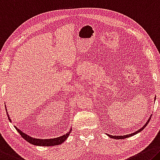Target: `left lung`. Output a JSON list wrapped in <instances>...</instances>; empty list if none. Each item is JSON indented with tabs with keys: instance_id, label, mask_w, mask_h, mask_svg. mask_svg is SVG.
<instances>
[{
	"instance_id": "1",
	"label": "left lung",
	"mask_w": 160,
	"mask_h": 160,
	"mask_svg": "<svg viewBox=\"0 0 160 160\" xmlns=\"http://www.w3.org/2000/svg\"><path fill=\"white\" fill-rule=\"evenodd\" d=\"M149 120H150V118L148 120V121L147 122L145 123V125H144L142 128L141 129H139V130H138V131H136V132H135L134 133H132V134H129V135H124V136H112V135H108V136L110 137V138H114V139H125V138H129V137H131V136H133V135H135V134H137V133H138V132H141L142 130H143V129L145 128V127L147 126V125H148V122H149Z\"/></svg>"
}]
</instances>
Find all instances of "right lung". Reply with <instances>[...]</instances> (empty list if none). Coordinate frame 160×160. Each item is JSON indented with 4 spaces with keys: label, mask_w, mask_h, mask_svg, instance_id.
<instances>
[{
    "label": "right lung",
    "mask_w": 160,
    "mask_h": 160,
    "mask_svg": "<svg viewBox=\"0 0 160 160\" xmlns=\"http://www.w3.org/2000/svg\"><path fill=\"white\" fill-rule=\"evenodd\" d=\"M8 117L9 120L11 122V119H10L8 114L7 112ZM15 128L16 129V130L18 132L20 135H21V137L24 139H25L27 142H28L29 143L34 144V145H37V146H44V147H50V146H55V145H58V144H62V142L66 140V139L68 138V136L70 135V133L71 132V130L68 132L67 134L65 135L60 136L59 138H52V139H37V138H33L30 137L29 135H26L22 132L21 130H20L19 129H18L16 126H15Z\"/></svg>",
    "instance_id": "obj_1"
}]
</instances>
